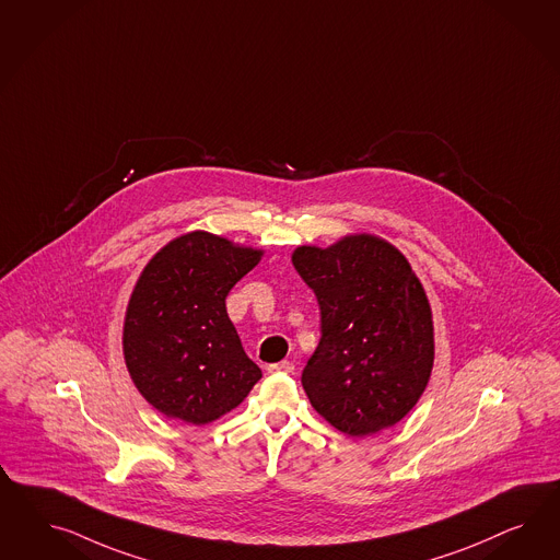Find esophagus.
I'll return each mask as SVG.
<instances>
[{"mask_svg": "<svg viewBox=\"0 0 560 560\" xmlns=\"http://www.w3.org/2000/svg\"><path fill=\"white\" fill-rule=\"evenodd\" d=\"M267 370L269 373H293L295 365L291 361H279V363H271Z\"/></svg>", "mask_w": 560, "mask_h": 560, "instance_id": "34e87169", "label": "esophagus"}]
</instances>
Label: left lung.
Returning <instances> with one entry per match:
<instances>
[{
	"label": "left lung",
	"instance_id": "left-lung-1",
	"mask_svg": "<svg viewBox=\"0 0 560 560\" xmlns=\"http://www.w3.org/2000/svg\"><path fill=\"white\" fill-rule=\"evenodd\" d=\"M291 260L320 305L323 337L302 372L312 407L353 438L398 423L433 368L431 307L407 258L363 234Z\"/></svg>",
	"mask_w": 560,
	"mask_h": 560
}]
</instances>
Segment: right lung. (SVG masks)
<instances>
[{"label": "right lung", "mask_w": 560, "mask_h": 560, "mask_svg": "<svg viewBox=\"0 0 560 560\" xmlns=\"http://www.w3.org/2000/svg\"><path fill=\"white\" fill-rule=\"evenodd\" d=\"M260 255L192 232L172 240L141 272L127 307L122 351L137 390L166 417L211 423L262 377L225 310L230 289Z\"/></svg>", "instance_id": "obj_1"}]
</instances>
